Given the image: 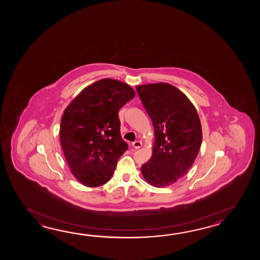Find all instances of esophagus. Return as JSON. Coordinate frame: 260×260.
I'll return each mask as SVG.
<instances>
[{
    "label": "esophagus",
    "mask_w": 260,
    "mask_h": 260,
    "mask_svg": "<svg viewBox=\"0 0 260 260\" xmlns=\"http://www.w3.org/2000/svg\"><path fill=\"white\" fill-rule=\"evenodd\" d=\"M133 148L134 149H138L141 148V146H142V143L140 142V141H135V142H133L132 144Z\"/></svg>",
    "instance_id": "1"
}]
</instances>
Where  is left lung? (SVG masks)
Masks as SVG:
<instances>
[{"instance_id":"8db88e82","label":"left lung","mask_w":260,"mask_h":260,"mask_svg":"<svg viewBox=\"0 0 260 260\" xmlns=\"http://www.w3.org/2000/svg\"><path fill=\"white\" fill-rule=\"evenodd\" d=\"M136 89L155 135L152 155L141 166V174L153 187L171 186L187 174L199 153L203 139L199 115L187 95L170 83Z\"/></svg>"}]
</instances>
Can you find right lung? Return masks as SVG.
Segmentation results:
<instances>
[{
  "label": "right lung",
  "mask_w": 260,
  "mask_h": 260,
  "mask_svg": "<svg viewBox=\"0 0 260 260\" xmlns=\"http://www.w3.org/2000/svg\"><path fill=\"white\" fill-rule=\"evenodd\" d=\"M135 94L127 83L102 79L83 89L64 111L61 147L72 175L84 186L94 188L108 182L127 150L118 112Z\"/></svg>",
  "instance_id": "add662e5"
}]
</instances>
